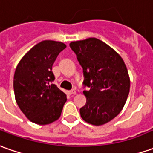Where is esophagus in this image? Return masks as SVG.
I'll return each instance as SVG.
<instances>
[{"mask_svg": "<svg viewBox=\"0 0 153 153\" xmlns=\"http://www.w3.org/2000/svg\"><path fill=\"white\" fill-rule=\"evenodd\" d=\"M68 94H70V95H74V94H77V92L75 91L74 90H69L68 92Z\"/></svg>", "mask_w": 153, "mask_h": 153, "instance_id": "esophagus-1", "label": "esophagus"}]
</instances>
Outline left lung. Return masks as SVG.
<instances>
[{"instance_id": "8db88e82", "label": "left lung", "mask_w": 153, "mask_h": 153, "mask_svg": "<svg viewBox=\"0 0 153 153\" xmlns=\"http://www.w3.org/2000/svg\"><path fill=\"white\" fill-rule=\"evenodd\" d=\"M83 68L86 104L82 119L94 126L106 124L123 109L130 91V77L124 60L105 42L95 37L69 43Z\"/></svg>"}]
</instances>
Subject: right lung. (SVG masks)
<instances>
[{"label":"right lung","mask_w":153,"mask_h":153,"mask_svg":"<svg viewBox=\"0 0 153 153\" xmlns=\"http://www.w3.org/2000/svg\"><path fill=\"white\" fill-rule=\"evenodd\" d=\"M66 45L45 40L33 47L16 68L13 88L16 102L26 117L37 125H48L59 119L67 101L65 93L53 84L52 68Z\"/></svg>","instance_id":"add662e5"}]
</instances>
